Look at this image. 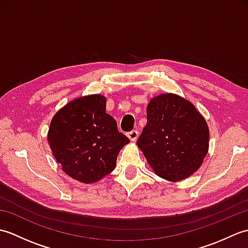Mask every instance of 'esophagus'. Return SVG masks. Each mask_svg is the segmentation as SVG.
I'll return each mask as SVG.
<instances>
[{
	"mask_svg": "<svg viewBox=\"0 0 248 248\" xmlns=\"http://www.w3.org/2000/svg\"><path fill=\"white\" fill-rule=\"evenodd\" d=\"M127 136L130 139V140L135 141L136 140H138V138H139V131H136V130L130 131V132L127 133Z\"/></svg>",
	"mask_w": 248,
	"mask_h": 248,
	"instance_id": "1",
	"label": "esophagus"
}]
</instances>
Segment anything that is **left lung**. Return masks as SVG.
<instances>
[{"mask_svg":"<svg viewBox=\"0 0 248 248\" xmlns=\"http://www.w3.org/2000/svg\"><path fill=\"white\" fill-rule=\"evenodd\" d=\"M209 136L207 121L193 103L175 93H162L147 107V124L138 146L157 176L176 182L202 166Z\"/></svg>","mask_w":248,"mask_h":248,"instance_id":"left-lung-1","label":"left lung"}]
</instances>
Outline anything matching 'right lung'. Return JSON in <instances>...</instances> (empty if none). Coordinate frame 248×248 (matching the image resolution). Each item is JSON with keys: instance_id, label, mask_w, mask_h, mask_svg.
<instances>
[{"instance_id": "add662e5", "label": "right lung", "mask_w": 248, "mask_h": 248, "mask_svg": "<svg viewBox=\"0 0 248 248\" xmlns=\"http://www.w3.org/2000/svg\"><path fill=\"white\" fill-rule=\"evenodd\" d=\"M105 110L107 98L89 94L67 103L51 120L48 141L53 155L68 176L82 183L112 172L119 151L130 141Z\"/></svg>"}]
</instances>
